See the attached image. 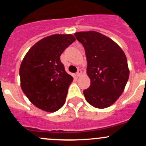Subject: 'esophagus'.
Returning <instances> with one entry per match:
<instances>
[{
    "mask_svg": "<svg viewBox=\"0 0 146 146\" xmlns=\"http://www.w3.org/2000/svg\"><path fill=\"white\" fill-rule=\"evenodd\" d=\"M81 74H82V71L80 70H78L77 71V73H76V76H77V77H79V76H81Z\"/></svg>",
    "mask_w": 146,
    "mask_h": 146,
    "instance_id": "esophagus-1",
    "label": "esophagus"
}]
</instances>
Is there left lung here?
<instances>
[{
	"label": "left lung",
	"instance_id": "8db88e82",
	"mask_svg": "<svg viewBox=\"0 0 146 146\" xmlns=\"http://www.w3.org/2000/svg\"><path fill=\"white\" fill-rule=\"evenodd\" d=\"M84 46L90 85L84 90L86 101L103 109L115 102L124 90L129 77L127 59L121 48L107 36L95 31L76 32Z\"/></svg>",
	"mask_w": 146,
	"mask_h": 146
}]
</instances>
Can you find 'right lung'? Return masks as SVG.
<instances>
[{"label":"right lung","mask_w":146,"mask_h":146,"mask_svg":"<svg viewBox=\"0 0 146 146\" xmlns=\"http://www.w3.org/2000/svg\"><path fill=\"white\" fill-rule=\"evenodd\" d=\"M76 41L72 35H54L35 44L20 68L21 88L38 108L54 112L64 104L73 78L66 73L60 56Z\"/></svg>","instance_id":"obj_1"}]
</instances>
